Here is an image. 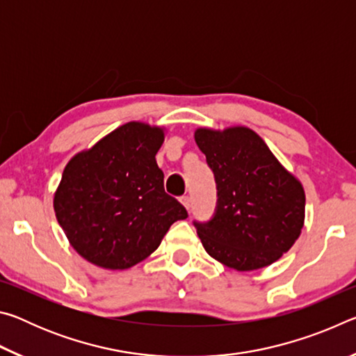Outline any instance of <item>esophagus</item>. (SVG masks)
Segmentation results:
<instances>
[{
    "instance_id": "obj_1",
    "label": "esophagus",
    "mask_w": 356,
    "mask_h": 356,
    "mask_svg": "<svg viewBox=\"0 0 356 356\" xmlns=\"http://www.w3.org/2000/svg\"><path fill=\"white\" fill-rule=\"evenodd\" d=\"M180 202H182V206H184L186 210H190V207H191V201H190V197H188V196H182V197H180Z\"/></svg>"
}]
</instances>
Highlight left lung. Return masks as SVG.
<instances>
[{
  "instance_id": "obj_1",
  "label": "left lung",
  "mask_w": 356,
  "mask_h": 356,
  "mask_svg": "<svg viewBox=\"0 0 356 356\" xmlns=\"http://www.w3.org/2000/svg\"><path fill=\"white\" fill-rule=\"evenodd\" d=\"M212 168L218 206L209 222H195L204 250L238 272L264 268L292 248L305 225V188L254 130H195Z\"/></svg>"
}]
</instances>
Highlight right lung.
<instances>
[{"label":"right lung","instance_id":"right-lung-1","mask_svg":"<svg viewBox=\"0 0 356 356\" xmlns=\"http://www.w3.org/2000/svg\"><path fill=\"white\" fill-rule=\"evenodd\" d=\"M166 129L131 120L65 165L53 196L56 220L78 254L125 270L159 248L185 207L163 188L155 155Z\"/></svg>","mask_w":356,"mask_h":356}]
</instances>
